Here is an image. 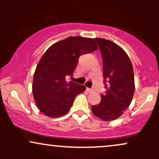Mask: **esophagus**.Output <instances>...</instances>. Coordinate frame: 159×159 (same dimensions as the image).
Wrapping results in <instances>:
<instances>
[{
  "label": "esophagus",
  "mask_w": 159,
  "mask_h": 159,
  "mask_svg": "<svg viewBox=\"0 0 159 159\" xmlns=\"http://www.w3.org/2000/svg\"><path fill=\"white\" fill-rule=\"evenodd\" d=\"M87 90L89 91V92H93V91H94V90L93 88H91V89H87Z\"/></svg>",
  "instance_id": "34e87169"
}]
</instances>
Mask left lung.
I'll list each match as a JSON object with an SVG mask.
<instances>
[{"mask_svg":"<svg viewBox=\"0 0 159 159\" xmlns=\"http://www.w3.org/2000/svg\"><path fill=\"white\" fill-rule=\"evenodd\" d=\"M99 46L103 61L106 92L101 102L91 107L93 114L104 121L117 119L132 102L134 93V70L130 58L121 47L111 40L94 39ZM106 80L107 84H105Z\"/></svg>","mask_w":159,"mask_h":159,"instance_id":"left-lung-1","label":"left lung"}]
</instances>
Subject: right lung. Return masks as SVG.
Segmentation results:
<instances>
[{
	"label": "right lung",
	"instance_id": "right-lung-1",
	"mask_svg": "<svg viewBox=\"0 0 159 159\" xmlns=\"http://www.w3.org/2000/svg\"><path fill=\"white\" fill-rule=\"evenodd\" d=\"M98 49L92 38L69 36L53 44L39 60L34 72L32 92L38 109L45 116H63L85 86L66 81L73 75L78 58Z\"/></svg>",
	"mask_w": 159,
	"mask_h": 159
}]
</instances>
